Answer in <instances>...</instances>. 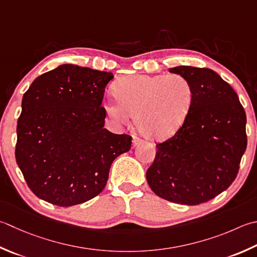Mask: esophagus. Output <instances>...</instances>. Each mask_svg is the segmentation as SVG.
Listing matches in <instances>:
<instances>
[{
    "mask_svg": "<svg viewBox=\"0 0 257 257\" xmlns=\"http://www.w3.org/2000/svg\"><path fill=\"white\" fill-rule=\"evenodd\" d=\"M142 143H143L142 139L138 138V137H135L134 140H133V146H134V147H136V146H138V145H140Z\"/></svg>",
    "mask_w": 257,
    "mask_h": 257,
    "instance_id": "esophagus-1",
    "label": "esophagus"
}]
</instances>
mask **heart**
<instances>
[{
	"instance_id": "b5f03b06",
	"label": "heart",
	"mask_w": 257,
	"mask_h": 257,
	"mask_svg": "<svg viewBox=\"0 0 257 257\" xmlns=\"http://www.w3.org/2000/svg\"><path fill=\"white\" fill-rule=\"evenodd\" d=\"M114 94L117 99L104 105L108 117L127 123L133 115L138 132L155 142H164L182 128L194 101L192 82L177 73L122 78Z\"/></svg>"
}]
</instances>
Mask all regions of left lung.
<instances>
[{
    "label": "left lung",
    "mask_w": 257,
    "mask_h": 257,
    "mask_svg": "<svg viewBox=\"0 0 257 257\" xmlns=\"http://www.w3.org/2000/svg\"><path fill=\"white\" fill-rule=\"evenodd\" d=\"M194 88V101L177 133L158 144L146 174L153 192L182 205H199L227 189L247 146L246 114L238 95L215 71L180 65Z\"/></svg>",
    "instance_id": "8db88e82"
}]
</instances>
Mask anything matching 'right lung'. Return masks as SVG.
I'll list each match as a JSON object with an SVG mask.
<instances>
[{
	"mask_svg": "<svg viewBox=\"0 0 257 257\" xmlns=\"http://www.w3.org/2000/svg\"><path fill=\"white\" fill-rule=\"evenodd\" d=\"M111 72L59 65L23 94L15 159L29 188L53 205L82 204L102 192L113 160L132 147L129 135L103 128L101 107Z\"/></svg>",
	"mask_w": 257,
	"mask_h": 257,
	"instance_id": "add662e5",
	"label": "right lung"
}]
</instances>
